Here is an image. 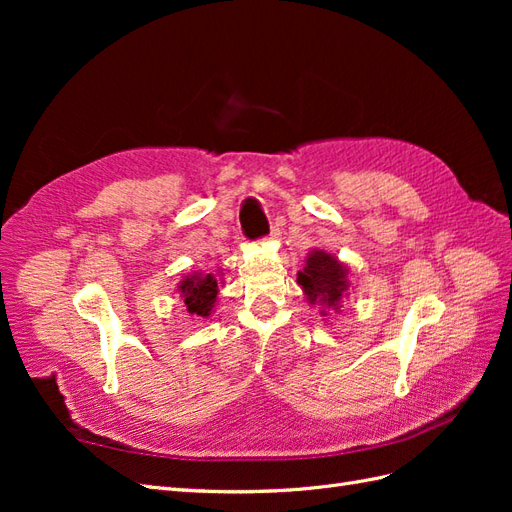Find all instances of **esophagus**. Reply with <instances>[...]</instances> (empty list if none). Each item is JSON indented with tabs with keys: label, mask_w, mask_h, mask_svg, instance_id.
Instances as JSON below:
<instances>
[{
	"label": "esophagus",
	"mask_w": 512,
	"mask_h": 512,
	"mask_svg": "<svg viewBox=\"0 0 512 512\" xmlns=\"http://www.w3.org/2000/svg\"><path fill=\"white\" fill-rule=\"evenodd\" d=\"M277 239H280V232H277V230H273V232H271V235H269V241H277Z\"/></svg>",
	"instance_id": "1"
}]
</instances>
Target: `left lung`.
<instances>
[{
  "mask_svg": "<svg viewBox=\"0 0 512 512\" xmlns=\"http://www.w3.org/2000/svg\"><path fill=\"white\" fill-rule=\"evenodd\" d=\"M297 284L303 288L307 303L318 307L320 316L339 312L344 299L352 292L350 269L324 250L307 254L303 271L297 273Z\"/></svg>",
  "mask_w": 512,
  "mask_h": 512,
  "instance_id": "1",
  "label": "left lung"
}]
</instances>
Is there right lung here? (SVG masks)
Masks as SVG:
<instances>
[{
    "mask_svg": "<svg viewBox=\"0 0 512 512\" xmlns=\"http://www.w3.org/2000/svg\"><path fill=\"white\" fill-rule=\"evenodd\" d=\"M177 294L181 297L188 314L194 318H207L215 303H218L220 284L215 280L213 273H188L183 275V280L177 284Z\"/></svg>",
    "mask_w": 512,
    "mask_h": 512,
    "instance_id": "right-lung-1",
    "label": "right lung"
}]
</instances>
